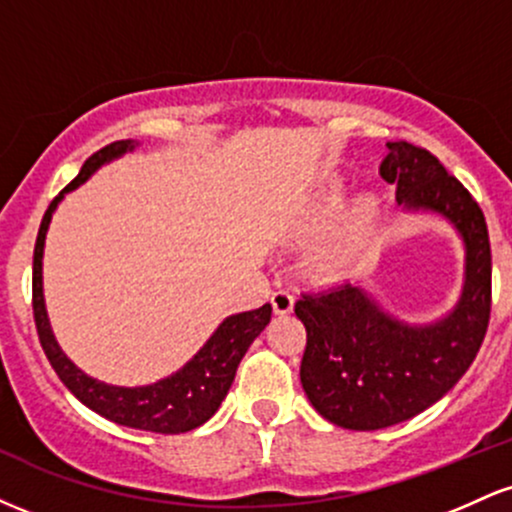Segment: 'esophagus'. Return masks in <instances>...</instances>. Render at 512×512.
I'll return each instance as SVG.
<instances>
[{"label": "esophagus", "instance_id": "obj_1", "mask_svg": "<svg viewBox=\"0 0 512 512\" xmlns=\"http://www.w3.org/2000/svg\"><path fill=\"white\" fill-rule=\"evenodd\" d=\"M272 308L276 315H286L293 310V293L289 289H279L272 293Z\"/></svg>", "mask_w": 512, "mask_h": 512}]
</instances>
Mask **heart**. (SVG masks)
Wrapping results in <instances>:
<instances>
[{
    "mask_svg": "<svg viewBox=\"0 0 512 512\" xmlns=\"http://www.w3.org/2000/svg\"><path fill=\"white\" fill-rule=\"evenodd\" d=\"M342 199H344V185L342 182H332L327 185L325 190L320 192L313 199L308 211V223L313 228H320L322 223H327L337 214L339 207H342ZM380 219V199L373 195L366 197H358L349 209L339 216L337 226H334L330 245L337 252H346V250H354L363 238L373 231V226Z\"/></svg>",
    "mask_w": 512,
    "mask_h": 512,
    "instance_id": "obj_1",
    "label": "heart"
}]
</instances>
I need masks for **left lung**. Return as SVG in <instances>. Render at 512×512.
Returning <instances> with one entry per match:
<instances>
[{
	"label": "left lung",
	"mask_w": 512,
	"mask_h": 512,
	"mask_svg": "<svg viewBox=\"0 0 512 512\" xmlns=\"http://www.w3.org/2000/svg\"><path fill=\"white\" fill-rule=\"evenodd\" d=\"M380 175L397 182L409 211H436L464 240V286L455 310L433 325H407L351 284L303 293L301 383L310 404L351 431L402 424L436 404L467 373L491 317V243L484 211L431 151L387 142Z\"/></svg>",
	"instance_id": "obj_1"
}]
</instances>
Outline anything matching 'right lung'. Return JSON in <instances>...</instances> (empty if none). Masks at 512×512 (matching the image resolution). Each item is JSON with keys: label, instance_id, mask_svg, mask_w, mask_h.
Listing matches in <instances>:
<instances>
[{"label": "right lung", "instance_id": "obj_1", "mask_svg": "<svg viewBox=\"0 0 512 512\" xmlns=\"http://www.w3.org/2000/svg\"><path fill=\"white\" fill-rule=\"evenodd\" d=\"M134 146H137V142H132V139H122V142L103 146L101 151H96V154L88 158L84 166H81L79 175L50 202L43 221H40V231L38 238H35L33 250V317L35 327H38L40 346H43L50 366L55 368L62 383L67 385V390L79 402H84L88 409H93L96 414L120 426L173 436V433H187L192 428L202 426L204 421H209L216 414L223 397L228 395V387L236 378L240 358L245 356L250 344L269 325L272 305L264 303L257 310L226 317L219 325V330L211 334L209 342L197 351L192 361H187L178 373L168 375V378L158 380L154 385H105L101 380L86 375L84 370L76 368L64 356L60 344L55 342V334L50 330L43 298V248L52 211L57 209V204L62 202L67 192L76 190L81 182L91 178L93 170H98L103 163L113 161L117 156L127 154Z\"/></svg>", "mask_w": 512, "mask_h": 512}]
</instances>
